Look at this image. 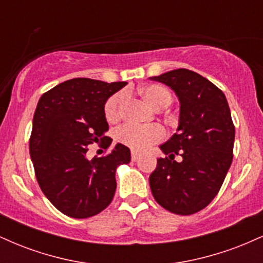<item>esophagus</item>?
<instances>
[{
  "label": "esophagus",
  "instance_id": "obj_1",
  "mask_svg": "<svg viewBox=\"0 0 263 263\" xmlns=\"http://www.w3.org/2000/svg\"><path fill=\"white\" fill-rule=\"evenodd\" d=\"M140 158V153H137V152H132L131 153V159L132 161H137V159Z\"/></svg>",
  "mask_w": 263,
  "mask_h": 263
}]
</instances>
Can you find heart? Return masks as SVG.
Wrapping results in <instances>:
<instances>
[{
	"label": "heart",
	"instance_id": "1",
	"mask_svg": "<svg viewBox=\"0 0 263 263\" xmlns=\"http://www.w3.org/2000/svg\"><path fill=\"white\" fill-rule=\"evenodd\" d=\"M143 100L156 110L165 108L172 102V93L167 87L162 85H147L138 89ZM125 101V93L116 92L111 98L107 99L105 104V117L107 122L115 123L121 119L122 105ZM117 141L125 144L135 151H144L152 144L157 143L164 137V131L159 126H147V127H140V126L126 125L117 131Z\"/></svg>",
	"mask_w": 263,
	"mask_h": 263
}]
</instances>
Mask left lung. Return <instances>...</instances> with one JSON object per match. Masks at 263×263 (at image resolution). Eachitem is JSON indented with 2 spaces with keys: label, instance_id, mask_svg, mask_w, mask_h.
Returning a JSON list of instances; mask_svg holds the SVG:
<instances>
[{
  "label": "left lung",
  "instance_id": "1",
  "mask_svg": "<svg viewBox=\"0 0 263 263\" xmlns=\"http://www.w3.org/2000/svg\"><path fill=\"white\" fill-rule=\"evenodd\" d=\"M149 79L170 86L180 104L177 132L159 146L168 157L157 159L151 190L164 209L190 215L216 197L231 165L235 126L230 107L218 86L188 69ZM176 155L182 161L177 162Z\"/></svg>",
  "mask_w": 263,
  "mask_h": 263
}]
</instances>
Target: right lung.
<instances>
[{
  "mask_svg": "<svg viewBox=\"0 0 263 263\" xmlns=\"http://www.w3.org/2000/svg\"><path fill=\"white\" fill-rule=\"evenodd\" d=\"M127 83L75 78L39 99L33 116L29 155L48 200L75 219L96 215L112 200L116 168L131 161L128 147L117 143L110 155L86 158L87 146L111 144L105 136L107 99Z\"/></svg>",
  "mask_w": 263,
  "mask_h": 263,
  "instance_id": "obj_1",
  "label": "right lung"
}]
</instances>
